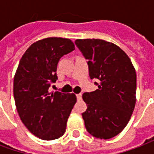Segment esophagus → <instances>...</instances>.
Segmentation results:
<instances>
[{
	"label": "esophagus",
	"instance_id": "obj_1",
	"mask_svg": "<svg viewBox=\"0 0 154 154\" xmlns=\"http://www.w3.org/2000/svg\"><path fill=\"white\" fill-rule=\"evenodd\" d=\"M76 97H77V100H80L81 99H82V94H77V95H76Z\"/></svg>",
	"mask_w": 154,
	"mask_h": 154
}]
</instances>
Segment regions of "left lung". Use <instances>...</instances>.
I'll list each match as a JSON object with an SVG mask.
<instances>
[{
	"label": "left lung",
	"instance_id": "left-lung-1",
	"mask_svg": "<svg viewBox=\"0 0 154 154\" xmlns=\"http://www.w3.org/2000/svg\"><path fill=\"white\" fill-rule=\"evenodd\" d=\"M88 59L89 75L98 86L83 94L88 108L83 112L86 129L100 139L118 135L130 120L136 104L137 75L130 58L115 44L101 39L75 42Z\"/></svg>",
	"mask_w": 154,
	"mask_h": 154
}]
</instances>
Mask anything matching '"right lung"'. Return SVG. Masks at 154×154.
Instances as JSON below:
<instances>
[{
	"mask_svg": "<svg viewBox=\"0 0 154 154\" xmlns=\"http://www.w3.org/2000/svg\"><path fill=\"white\" fill-rule=\"evenodd\" d=\"M74 50L70 39L47 38L32 44L19 62L14 79L17 110L24 125L42 140H55L66 132L76 96L50 92L49 88L58 79L59 59Z\"/></svg>",
	"mask_w": 154,
	"mask_h": 154,
	"instance_id": "right-lung-1",
	"label": "right lung"
}]
</instances>
